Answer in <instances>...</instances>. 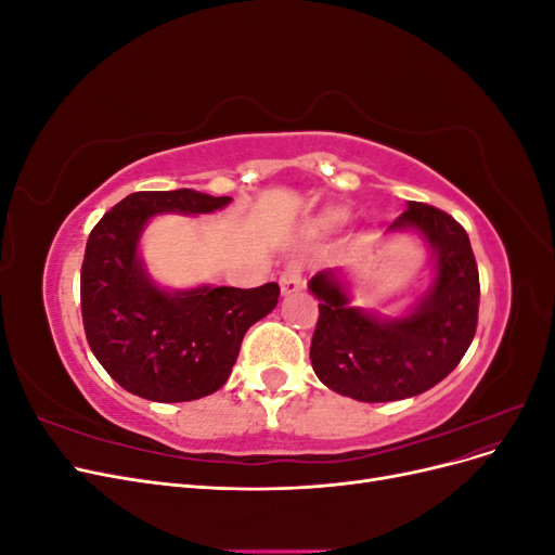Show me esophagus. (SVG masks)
Segmentation results:
<instances>
[{
	"label": "esophagus",
	"mask_w": 555,
	"mask_h": 555,
	"mask_svg": "<svg viewBox=\"0 0 555 555\" xmlns=\"http://www.w3.org/2000/svg\"><path fill=\"white\" fill-rule=\"evenodd\" d=\"M304 289V268L298 263H292L284 268V273L280 275V292L282 296H294Z\"/></svg>",
	"instance_id": "1"
}]
</instances>
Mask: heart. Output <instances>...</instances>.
<instances>
[{"label":"heart","instance_id":"heart-1","mask_svg":"<svg viewBox=\"0 0 555 555\" xmlns=\"http://www.w3.org/2000/svg\"><path fill=\"white\" fill-rule=\"evenodd\" d=\"M345 220H347V212H345L343 208H331V210H326L322 217H319V220H317V227H322V229H333V227L343 224Z\"/></svg>","mask_w":555,"mask_h":555}]
</instances>
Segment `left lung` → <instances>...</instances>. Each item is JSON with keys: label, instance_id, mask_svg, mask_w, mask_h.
I'll list each match as a JSON object with an SVG mask.
<instances>
[{"label": "left lung", "instance_id": "1", "mask_svg": "<svg viewBox=\"0 0 555 555\" xmlns=\"http://www.w3.org/2000/svg\"><path fill=\"white\" fill-rule=\"evenodd\" d=\"M408 233L430 255L428 287L393 314L351 306L343 268L317 273L319 300L310 345L312 371L331 391L361 402H391L433 389L461 363L475 338L479 271L465 229L451 215L408 201L384 238Z\"/></svg>", "mask_w": 555, "mask_h": 555}]
</instances>
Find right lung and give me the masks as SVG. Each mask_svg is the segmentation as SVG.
<instances>
[{
  "label": "right lung",
  "instance_id": "right-lung-1",
  "mask_svg": "<svg viewBox=\"0 0 555 555\" xmlns=\"http://www.w3.org/2000/svg\"><path fill=\"white\" fill-rule=\"evenodd\" d=\"M231 196L196 190L137 192L102 217L80 268L82 324L92 354L129 393L155 402H188L229 379L241 343L278 306L280 287L196 284L169 289L150 275L141 241L157 215L198 217Z\"/></svg>",
  "mask_w": 555,
  "mask_h": 555
}]
</instances>
